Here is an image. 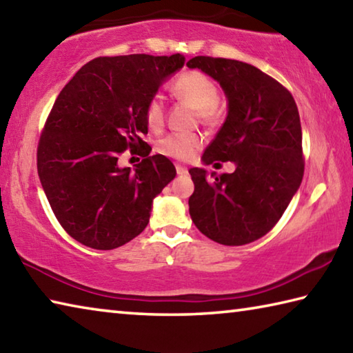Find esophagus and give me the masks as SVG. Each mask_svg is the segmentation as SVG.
Instances as JSON below:
<instances>
[{
    "mask_svg": "<svg viewBox=\"0 0 353 353\" xmlns=\"http://www.w3.org/2000/svg\"><path fill=\"white\" fill-rule=\"evenodd\" d=\"M176 173H178V175H186L188 169H186V167L180 165V164H176Z\"/></svg>",
    "mask_w": 353,
    "mask_h": 353,
    "instance_id": "1",
    "label": "esophagus"
}]
</instances>
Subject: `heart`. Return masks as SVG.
I'll return each instance as SVG.
<instances>
[{
	"label": "heart",
	"instance_id": "obj_1",
	"mask_svg": "<svg viewBox=\"0 0 353 353\" xmlns=\"http://www.w3.org/2000/svg\"><path fill=\"white\" fill-rule=\"evenodd\" d=\"M172 92L196 110L199 119L205 123H215L220 119L219 86L212 79L200 71H188L178 76L172 83ZM145 121L150 128H159L164 122V102L154 94L145 105ZM203 145V138L195 133H172L159 139L158 152L165 157L189 161Z\"/></svg>",
	"mask_w": 353,
	"mask_h": 353
}]
</instances>
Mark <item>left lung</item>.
Masks as SVG:
<instances>
[{
    "instance_id": "1",
    "label": "left lung",
    "mask_w": 353,
    "mask_h": 353,
    "mask_svg": "<svg viewBox=\"0 0 353 353\" xmlns=\"http://www.w3.org/2000/svg\"><path fill=\"white\" fill-rule=\"evenodd\" d=\"M188 66L217 80L228 97L226 121L203 163H236L232 173H212V181L205 169L189 170V214L214 242L251 243L273 230L304 176L298 107L285 86L243 61L199 55Z\"/></svg>"
}]
</instances>
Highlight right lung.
<instances>
[{"label":"right lung","instance_id":"1","mask_svg":"<svg viewBox=\"0 0 353 353\" xmlns=\"http://www.w3.org/2000/svg\"><path fill=\"white\" fill-rule=\"evenodd\" d=\"M184 65L181 54L97 57L55 99L37 148L40 183L61 228L92 250H114L145 230L152 203L176 175L164 154L148 157L145 105ZM143 161L117 164L128 148Z\"/></svg>","mask_w":353,"mask_h":353}]
</instances>
